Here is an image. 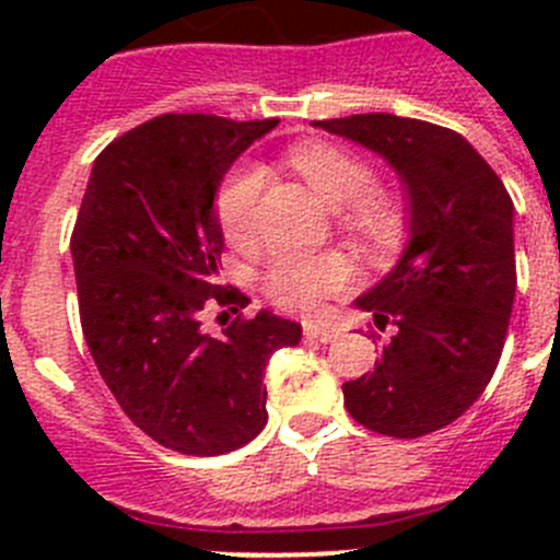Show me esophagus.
Instances as JSON below:
<instances>
[{"instance_id": "34e87169", "label": "esophagus", "mask_w": 560, "mask_h": 560, "mask_svg": "<svg viewBox=\"0 0 560 560\" xmlns=\"http://www.w3.org/2000/svg\"><path fill=\"white\" fill-rule=\"evenodd\" d=\"M303 336H306L308 341L330 343L332 338L338 336V330H336V327H327V325H306V327H303Z\"/></svg>"}]
</instances>
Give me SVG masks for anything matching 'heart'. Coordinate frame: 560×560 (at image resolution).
Returning a JSON list of instances; mask_svg holds the SVG:
<instances>
[{
    "instance_id": "heart-1",
    "label": "heart",
    "mask_w": 560,
    "mask_h": 560,
    "mask_svg": "<svg viewBox=\"0 0 560 560\" xmlns=\"http://www.w3.org/2000/svg\"><path fill=\"white\" fill-rule=\"evenodd\" d=\"M292 165L306 175L316 195L330 206H352L354 222L363 228H382L389 217L385 200L374 197L376 173L363 156L336 143H301L292 149ZM265 173L254 165L228 175L217 195V219L228 241L244 246L259 233V200ZM349 281V265L341 254L284 252L265 270V290L279 306L312 312L322 298L341 290Z\"/></svg>"
}]
</instances>
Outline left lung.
<instances>
[{
    "label": "left lung",
    "instance_id": "8db88e82",
    "mask_svg": "<svg viewBox=\"0 0 560 560\" xmlns=\"http://www.w3.org/2000/svg\"><path fill=\"white\" fill-rule=\"evenodd\" d=\"M312 124L376 151L404 180L409 244L358 298L395 332L374 371L343 382V406L382 436H425L455 422L499 365L517 287L515 206L453 129L393 113Z\"/></svg>",
    "mask_w": 560,
    "mask_h": 560
}]
</instances>
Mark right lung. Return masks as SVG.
Returning <instances> with one entry per match:
<instances>
[{"label": "right lung", "instance_id": "right-lung-1", "mask_svg": "<svg viewBox=\"0 0 560 560\" xmlns=\"http://www.w3.org/2000/svg\"><path fill=\"white\" fill-rule=\"evenodd\" d=\"M279 118L233 121L165 113L94 160L70 238L89 352L124 415L162 447L211 457L252 442L268 422L265 365L301 341L270 312L219 284L224 235L213 197L235 160ZM240 316L222 337L199 312Z\"/></svg>", "mask_w": 560, "mask_h": 560}]
</instances>
